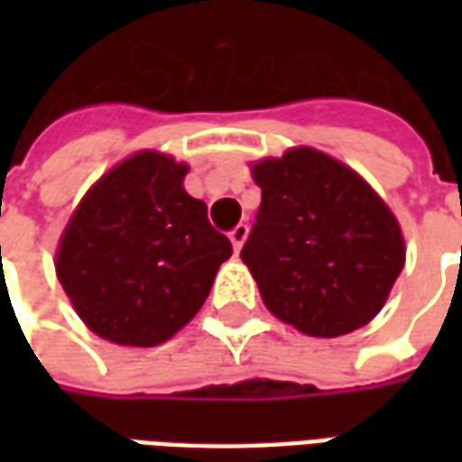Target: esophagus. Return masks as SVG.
Returning <instances> with one entry per match:
<instances>
[{"instance_id":"1","label":"esophagus","mask_w":462,"mask_h":462,"mask_svg":"<svg viewBox=\"0 0 462 462\" xmlns=\"http://www.w3.org/2000/svg\"><path fill=\"white\" fill-rule=\"evenodd\" d=\"M247 235H250V227H247V225H242V222L230 232V242H232V247H235V252L242 250V245H245V240H247Z\"/></svg>"}]
</instances>
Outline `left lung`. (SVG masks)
Masks as SVG:
<instances>
[{
    "mask_svg": "<svg viewBox=\"0 0 462 462\" xmlns=\"http://www.w3.org/2000/svg\"><path fill=\"white\" fill-rule=\"evenodd\" d=\"M262 205L242 262L264 307L310 337L361 329L406 262L388 205L358 172L314 148L252 165Z\"/></svg>",
    "mask_w": 462,
    "mask_h": 462,
    "instance_id": "1",
    "label": "left lung"
}]
</instances>
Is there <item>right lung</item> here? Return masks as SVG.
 I'll list each match as a JSON object with an SVG mask.
<instances>
[{"instance_id":"add662e5","label":"right lung","mask_w":462,"mask_h":462,"mask_svg":"<svg viewBox=\"0 0 462 462\" xmlns=\"http://www.w3.org/2000/svg\"><path fill=\"white\" fill-rule=\"evenodd\" d=\"M188 165L141 151L106 172L71 215L56 277L101 339L158 346L200 311L230 240L190 198Z\"/></svg>"}]
</instances>
